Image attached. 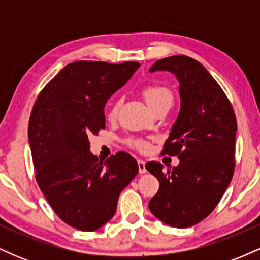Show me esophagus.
I'll return each mask as SVG.
<instances>
[{"instance_id": "obj_1", "label": "esophagus", "mask_w": 260, "mask_h": 260, "mask_svg": "<svg viewBox=\"0 0 260 260\" xmlns=\"http://www.w3.org/2000/svg\"><path fill=\"white\" fill-rule=\"evenodd\" d=\"M138 168H139V174H145V172H147L145 162L143 160H138Z\"/></svg>"}]
</instances>
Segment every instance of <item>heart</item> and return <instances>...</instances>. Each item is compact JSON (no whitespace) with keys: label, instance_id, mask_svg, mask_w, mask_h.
<instances>
[{"label":"heart","instance_id":"heart-1","mask_svg":"<svg viewBox=\"0 0 260 260\" xmlns=\"http://www.w3.org/2000/svg\"><path fill=\"white\" fill-rule=\"evenodd\" d=\"M143 96H144L145 101H147V104L151 110L155 109L156 106L161 105V104H165V103L172 104L171 91L162 85L145 86V88L143 89ZM120 106H121L120 100H116L115 103L112 104L111 107L109 109V112H107V117H109L110 120L116 118V116H117L118 113V110H120ZM133 145L142 151L147 150L148 149V143L143 142V140H136V142H133Z\"/></svg>","mask_w":260,"mask_h":260}]
</instances>
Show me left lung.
Masks as SVG:
<instances>
[{
    "label": "left lung",
    "instance_id": "8db88e82",
    "mask_svg": "<svg viewBox=\"0 0 260 260\" xmlns=\"http://www.w3.org/2000/svg\"><path fill=\"white\" fill-rule=\"evenodd\" d=\"M156 71L175 74L180 83V112L162 151L177 155L180 164L166 172L156 161L145 165L160 182L149 209L166 225L186 229L205 219L228 189L237 122L225 92L198 61L171 56L155 62L149 72Z\"/></svg>",
    "mask_w": 260,
    "mask_h": 260
}]
</instances>
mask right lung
<instances>
[{
  "label": "right lung",
  "instance_id": "right-lung-1",
  "mask_svg": "<svg viewBox=\"0 0 260 260\" xmlns=\"http://www.w3.org/2000/svg\"><path fill=\"white\" fill-rule=\"evenodd\" d=\"M139 66L73 62L53 77L32 107L28 138L38 184L59 219L80 231H95L111 220L120 193L139 171L124 151L99 160L88 138L105 128L106 101Z\"/></svg>",
  "mask_w": 260,
  "mask_h": 260
}]
</instances>
